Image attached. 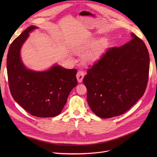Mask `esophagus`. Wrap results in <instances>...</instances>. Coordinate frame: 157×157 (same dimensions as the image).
I'll return each mask as SVG.
<instances>
[{"mask_svg": "<svg viewBox=\"0 0 157 157\" xmlns=\"http://www.w3.org/2000/svg\"><path fill=\"white\" fill-rule=\"evenodd\" d=\"M85 74L83 72V71H79L76 74V78L78 79V83H81L82 81H83V79L84 78Z\"/></svg>", "mask_w": 157, "mask_h": 157, "instance_id": "esophagus-1", "label": "esophagus"}]
</instances>
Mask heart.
<instances>
[{"mask_svg": "<svg viewBox=\"0 0 157 157\" xmlns=\"http://www.w3.org/2000/svg\"><path fill=\"white\" fill-rule=\"evenodd\" d=\"M109 44L108 39L102 37L96 40L95 38L81 41L76 43L72 48L74 54L83 56V60L85 63H93L97 62L104 53Z\"/></svg>", "mask_w": 157, "mask_h": 157, "instance_id": "obj_1", "label": "heart"}]
</instances>
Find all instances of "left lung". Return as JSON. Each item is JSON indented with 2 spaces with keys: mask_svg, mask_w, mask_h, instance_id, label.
<instances>
[{
  "mask_svg": "<svg viewBox=\"0 0 157 157\" xmlns=\"http://www.w3.org/2000/svg\"><path fill=\"white\" fill-rule=\"evenodd\" d=\"M120 47L109 48L83 78L87 102L102 118L119 116L130 109L146 90L150 56L143 41L134 33Z\"/></svg>",
  "mask_w": 157,
  "mask_h": 157,
  "instance_id": "1",
  "label": "left lung"
}]
</instances>
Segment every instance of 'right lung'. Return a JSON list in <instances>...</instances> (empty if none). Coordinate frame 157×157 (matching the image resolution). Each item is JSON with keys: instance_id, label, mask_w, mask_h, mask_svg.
<instances>
[{"instance_id": "right-lung-1", "label": "right lung", "mask_w": 157, "mask_h": 157, "mask_svg": "<svg viewBox=\"0 0 157 157\" xmlns=\"http://www.w3.org/2000/svg\"><path fill=\"white\" fill-rule=\"evenodd\" d=\"M32 25L16 38L7 58L8 81L14 100L32 116L51 118L59 115L78 81L76 69H66L55 64L48 70L29 69L21 60L20 51L31 32Z\"/></svg>"}]
</instances>
